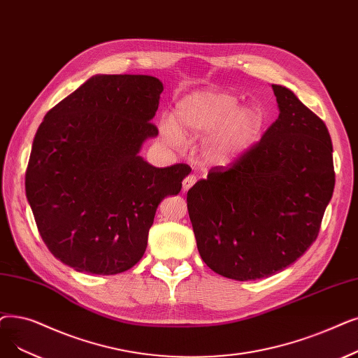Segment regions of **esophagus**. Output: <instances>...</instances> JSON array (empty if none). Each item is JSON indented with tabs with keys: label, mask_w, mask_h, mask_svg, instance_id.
I'll return each mask as SVG.
<instances>
[{
	"label": "esophagus",
	"mask_w": 358,
	"mask_h": 358,
	"mask_svg": "<svg viewBox=\"0 0 358 358\" xmlns=\"http://www.w3.org/2000/svg\"><path fill=\"white\" fill-rule=\"evenodd\" d=\"M196 181H197L196 176H187V177H185V178L182 180V190L187 192L189 189H192Z\"/></svg>",
	"instance_id": "esophagus-1"
}]
</instances>
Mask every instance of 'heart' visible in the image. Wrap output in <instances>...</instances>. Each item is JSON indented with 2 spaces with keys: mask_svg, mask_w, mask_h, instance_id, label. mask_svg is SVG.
Wrapping results in <instances>:
<instances>
[{
  "mask_svg": "<svg viewBox=\"0 0 358 358\" xmlns=\"http://www.w3.org/2000/svg\"><path fill=\"white\" fill-rule=\"evenodd\" d=\"M265 113L257 105H240L229 92L199 90L181 98L173 118L161 121L162 141L180 148L185 137L203 136L201 153L213 165H228L250 152L265 129Z\"/></svg>",
  "mask_w": 358,
  "mask_h": 358,
  "instance_id": "b5f03b06",
  "label": "heart"
}]
</instances>
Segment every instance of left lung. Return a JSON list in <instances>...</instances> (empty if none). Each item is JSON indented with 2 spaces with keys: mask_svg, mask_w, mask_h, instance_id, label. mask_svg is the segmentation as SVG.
I'll return each instance as SVG.
<instances>
[{
  "mask_svg": "<svg viewBox=\"0 0 358 358\" xmlns=\"http://www.w3.org/2000/svg\"><path fill=\"white\" fill-rule=\"evenodd\" d=\"M272 89L279 115L260 142L187 193L200 257L236 281L271 276L303 256L335 187L324 122L289 89Z\"/></svg>",
  "mask_w": 358,
  "mask_h": 358,
  "instance_id": "obj_1",
  "label": "left lung"
}]
</instances>
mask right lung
I'll list each match as a JSON object with an SVG mask.
<instances>
[{"instance_id":"add662e5","label":"right lung","mask_w":358,"mask_h":358,"mask_svg":"<svg viewBox=\"0 0 358 358\" xmlns=\"http://www.w3.org/2000/svg\"><path fill=\"white\" fill-rule=\"evenodd\" d=\"M162 82L98 74L46 113L26 169V196L48 250L77 272L115 275L145 255L164 197L185 164L157 168L138 152L158 136Z\"/></svg>"}]
</instances>
